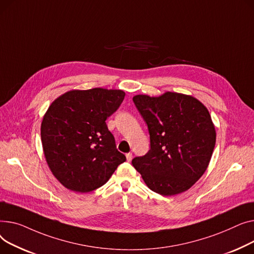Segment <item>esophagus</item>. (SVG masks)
<instances>
[{"mask_svg":"<svg viewBox=\"0 0 254 254\" xmlns=\"http://www.w3.org/2000/svg\"><path fill=\"white\" fill-rule=\"evenodd\" d=\"M126 159H127V161H128V162H130V161H131V159H132V154H131V153L126 154Z\"/></svg>","mask_w":254,"mask_h":254,"instance_id":"1","label":"esophagus"}]
</instances>
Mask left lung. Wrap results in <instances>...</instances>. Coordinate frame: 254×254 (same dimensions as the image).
Returning a JSON list of instances; mask_svg holds the SVG:
<instances>
[{
    "label": "left lung",
    "mask_w": 254,
    "mask_h": 254,
    "mask_svg": "<svg viewBox=\"0 0 254 254\" xmlns=\"http://www.w3.org/2000/svg\"><path fill=\"white\" fill-rule=\"evenodd\" d=\"M133 101L150 132L151 150L132 160L145 185L162 196L191 188L205 173L216 141L215 126L204 104L191 95L138 94Z\"/></svg>",
    "instance_id": "obj_1"
}]
</instances>
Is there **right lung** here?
Returning <instances> with one entry per match:
<instances>
[{"label": "right lung", "mask_w": 254, "mask_h": 254, "mask_svg": "<svg viewBox=\"0 0 254 254\" xmlns=\"http://www.w3.org/2000/svg\"><path fill=\"white\" fill-rule=\"evenodd\" d=\"M124 97L120 89L92 88L67 91L50 104L41 124L43 152L64 188L94 190L126 161L106 123Z\"/></svg>", "instance_id": "add662e5"}]
</instances>
